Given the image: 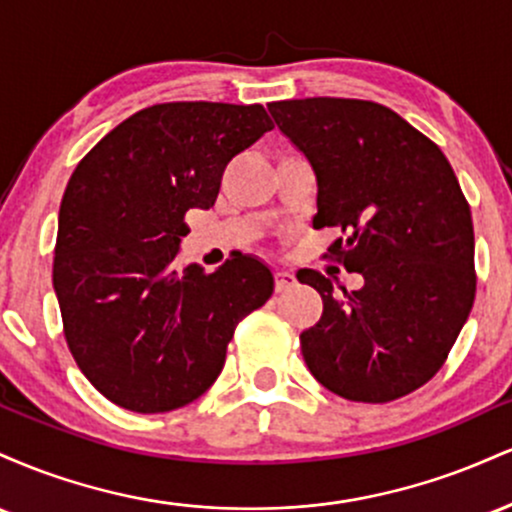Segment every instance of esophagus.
Masks as SVG:
<instances>
[{"instance_id":"obj_1","label":"esophagus","mask_w":512,"mask_h":512,"mask_svg":"<svg viewBox=\"0 0 512 512\" xmlns=\"http://www.w3.org/2000/svg\"><path fill=\"white\" fill-rule=\"evenodd\" d=\"M274 284H276V291H289L291 286L296 284V276H293L289 269H276Z\"/></svg>"}]
</instances>
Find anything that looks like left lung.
Masks as SVG:
<instances>
[{
    "mask_svg": "<svg viewBox=\"0 0 512 512\" xmlns=\"http://www.w3.org/2000/svg\"><path fill=\"white\" fill-rule=\"evenodd\" d=\"M317 180L315 228L342 238L330 252L358 291L315 269L298 281L322 296V317L301 334L310 373L334 395L383 404L426 385L472 310V211L448 158L395 110L356 98L267 105Z\"/></svg>",
    "mask_w": 512,
    "mask_h": 512,
    "instance_id": "obj_1",
    "label": "left lung"
}]
</instances>
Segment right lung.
Masks as SVG:
<instances>
[{"label": "right lung", "mask_w": 512, "mask_h": 512, "mask_svg": "<svg viewBox=\"0 0 512 512\" xmlns=\"http://www.w3.org/2000/svg\"><path fill=\"white\" fill-rule=\"evenodd\" d=\"M272 120L262 105L207 101L139 110L81 158L57 223L52 286L64 339L117 407L161 414L214 385L238 322L274 276L248 255L216 272L180 267L185 214L214 207L228 161Z\"/></svg>", "instance_id": "add662e5"}]
</instances>
